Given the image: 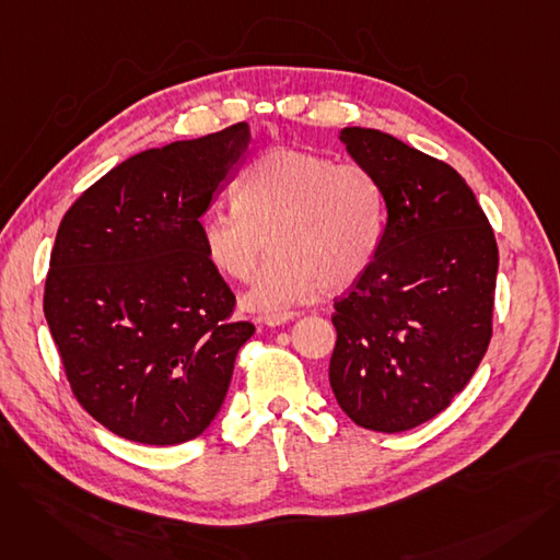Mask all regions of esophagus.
<instances>
[{
	"label": "esophagus",
	"mask_w": 560,
	"mask_h": 560,
	"mask_svg": "<svg viewBox=\"0 0 560 560\" xmlns=\"http://www.w3.org/2000/svg\"><path fill=\"white\" fill-rule=\"evenodd\" d=\"M295 317H298L295 311H290V313H272V315H265L262 317V325L265 327H281V325H285V322L295 319Z\"/></svg>",
	"instance_id": "obj_1"
}]
</instances>
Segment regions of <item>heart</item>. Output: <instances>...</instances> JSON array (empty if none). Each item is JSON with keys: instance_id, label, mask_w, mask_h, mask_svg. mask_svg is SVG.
Returning a JSON list of instances; mask_svg holds the SVG:
<instances>
[{"instance_id": "heart-1", "label": "heart", "mask_w": 560, "mask_h": 560, "mask_svg": "<svg viewBox=\"0 0 560 560\" xmlns=\"http://www.w3.org/2000/svg\"><path fill=\"white\" fill-rule=\"evenodd\" d=\"M199 238L213 270L235 281L254 275L270 238L275 256L256 272L243 306L281 313L365 272L381 238L378 184L359 163L279 147L247 170L231 211L203 215Z\"/></svg>"}]
</instances>
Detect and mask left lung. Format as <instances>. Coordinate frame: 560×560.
<instances>
[{
  "mask_svg": "<svg viewBox=\"0 0 560 560\" xmlns=\"http://www.w3.org/2000/svg\"><path fill=\"white\" fill-rule=\"evenodd\" d=\"M386 209L365 272L336 300L329 384L363 429L408 431L445 410L479 368L492 334L499 254L463 176L390 133L347 127Z\"/></svg>",
  "mask_w": 560,
  "mask_h": 560,
  "instance_id": "obj_1",
  "label": "left lung"
}]
</instances>
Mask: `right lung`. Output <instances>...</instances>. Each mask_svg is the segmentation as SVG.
Segmentation results:
<instances>
[{
  "label": "right lung",
  "instance_id": "obj_1",
  "mask_svg": "<svg viewBox=\"0 0 560 560\" xmlns=\"http://www.w3.org/2000/svg\"><path fill=\"white\" fill-rule=\"evenodd\" d=\"M247 122L140 152L88 188L56 233L45 317L79 404L142 445L201 435L254 325L206 258L199 218L247 159Z\"/></svg>",
  "mask_w": 560,
  "mask_h": 560
}]
</instances>
